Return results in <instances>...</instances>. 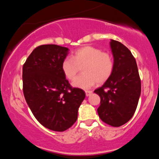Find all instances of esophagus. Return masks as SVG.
I'll list each match as a JSON object with an SVG mask.
<instances>
[{"mask_svg": "<svg viewBox=\"0 0 159 159\" xmlns=\"http://www.w3.org/2000/svg\"><path fill=\"white\" fill-rule=\"evenodd\" d=\"M92 91H90V90H87V91H85V93H86V96H90L91 94H92Z\"/></svg>", "mask_w": 159, "mask_h": 159, "instance_id": "34e87169", "label": "esophagus"}]
</instances>
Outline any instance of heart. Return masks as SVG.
<instances>
[{
    "mask_svg": "<svg viewBox=\"0 0 159 159\" xmlns=\"http://www.w3.org/2000/svg\"><path fill=\"white\" fill-rule=\"evenodd\" d=\"M83 74L76 78L73 86L88 89L97 82L102 84L111 77L114 72V61L109 53L91 45H84L77 49L71 57H66L61 63V69L69 81L75 78L80 68Z\"/></svg>",
    "mask_w": 159,
    "mask_h": 159,
    "instance_id": "heart-1",
    "label": "heart"
}]
</instances>
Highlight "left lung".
Masks as SVG:
<instances>
[{"label":"left lung","mask_w":159,"mask_h":159,"mask_svg":"<svg viewBox=\"0 0 159 159\" xmlns=\"http://www.w3.org/2000/svg\"><path fill=\"white\" fill-rule=\"evenodd\" d=\"M114 58L112 75L94 91L100 96L97 111L104 123L119 127L130 120L135 112L141 92V82L135 58L123 44L111 39Z\"/></svg>","instance_id":"1"}]
</instances>
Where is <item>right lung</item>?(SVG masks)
<instances>
[{
  "mask_svg": "<svg viewBox=\"0 0 159 159\" xmlns=\"http://www.w3.org/2000/svg\"><path fill=\"white\" fill-rule=\"evenodd\" d=\"M69 49L42 45L33 51L22 69L23 93L27 105L40 124L63 132L78 119L84 91L72 87L66 79L61 63Z\"/></svg>",
  "mask_w": 159,
  "mask_h": 159,
  "instance_id": "right-lung-1",
  "label": "right lung"
}]
</instances>
